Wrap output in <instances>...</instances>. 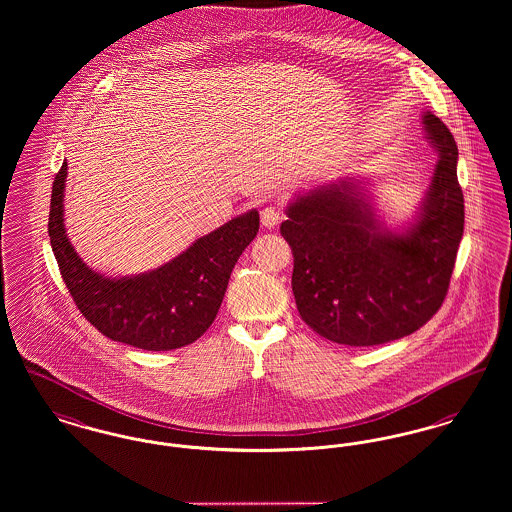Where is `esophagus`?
<instances>
[{
	"label": "esophagus",
	"instance_id": "1",
	"mask_svg": "<svg viewBox=\"0 0 512 512\" xmlns=\"http://www.w3.org/2000/svg\"><path fill=\"white\" fill-rule=\"evenodd\" d=\"M260 217H262V225H264L266 229H275V227L281 223V219H283L281 212H279L277 208H271V206L264 208Z\"/></svg>",
	"mask_w": 512,
	"mask_h": 512
}]
</instances>
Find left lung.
<instances>
[{
    "label": "left lung",
    "instance_id": "8db88e82",
    "mask_svg": "<svg viewBox=\"0 0 512 512\" xmlns=\"http://www.w3.org/2000/svg\"><path fill=\"white\" fill-rule=\"evenodd\" d=\"M426 138L439 154L412 221L377 219L364 181L343 177L296 194L281 235L295 258L293 293L304 322L325 339L372 347L406 337L441 308L464 233L458 148L431 111Z\"/></svg>",
    "mask_w": 512,
    "mask_h": 512
}]
</instances>
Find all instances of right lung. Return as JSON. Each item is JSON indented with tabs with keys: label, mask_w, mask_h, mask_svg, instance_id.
Listing matches in <instances>:
<instances>
[{
	"label": "right lung",
	"mask_w": 512,
	"mask_h": 512,
	"mask_svg": "<svg viewBox=\"0 0 512 512\" xmlns=\"http://www.w3.org/2000/svg\"><path fill=\"white\" fill-rule=\"evenodd\" d=\"M67 162L55 175L48 233L61 277L82 316L111 341L144 350L194 343L216 320L231 271L260 229L258 210L233 217L152 271L108 277L88 268L63 223Z\"/></svg>",
	"instance_id": "right-lung-1"
}]
</instances>
